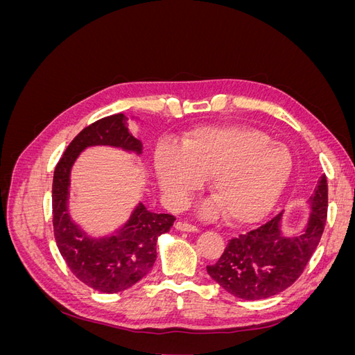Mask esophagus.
Instances as JSON below:
<instances>
[{
	"label": "esophagus",
	"instance_id": "34e87169",
	"mask_svg": "<svg viewBox=\"0 0 355 355\" xmlns=\"http://www.w3.org/2000/svg\"><path fill=\"white\" fill-rule=\"evenodd\" d=\"M175 227H176V230L180 231V232H200V230L196 227V225H191V223H188V222L179 220V222H176Z\"/></svg>",
	"mask_w": 355,
	"mask_h": 355
}]
</instances>
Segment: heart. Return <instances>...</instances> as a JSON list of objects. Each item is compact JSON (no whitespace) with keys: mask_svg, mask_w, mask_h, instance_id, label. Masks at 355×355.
Returning a JSON list of instances; mask_svg holds the SVG:
<instances>
[{"mask_svg":"<svg viewBox=\"0 0 355 355\" xmlns=\"http://www.w3.org/2000/svg\"><path fill=\"white\" fill-rule=\"evenodd\" d=\"M155 171L161 189L176 209L187 207L210 178L214 201L202 214H223L235 225L263 219L283 196L293 173L290 149L250 127H204L180 149L159 146Z\"/></svg>","mask_w":355,"mask_h":355,"instance_id":"heart-1","label":"heart"}]
</instances>
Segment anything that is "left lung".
I'll return each mask as SVG.
<instances>
[{
    "instance_id": "1",
    "label": "left lung",
    "mask_w": 355,
    "mask_h": 355,
    "mask_svg": "<svg viewBox=\"0 0 355 355\" xmlns=\"http://www.w3.org/2000/svg\"><path fill=\"white\" fill-rule=\"evenodd\" d=\"M311 213L305 230L287 235L283 213L259 228L230 240L219 261L207 266L209 275L235 297L259 300L282 293L304 272L321 240L327 219V179H318L308 200Z\"/></svg>"
}]
</instances>
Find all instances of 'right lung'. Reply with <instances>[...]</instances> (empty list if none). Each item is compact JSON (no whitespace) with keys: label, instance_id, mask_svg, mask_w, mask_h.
<instances>
[{"label":"right lung","instance_id":"right-lung-1","mask_svg":"<svg viewBox=\"0 0 355 355\" xmlns=\"http://www.w3.org/2000/svg\"><path fill=\"white\" fill-rule=\"evenodd\" d=\"M115 146L142 154V142L127 127V116L115 114L87 125L73 137L53 176V230L58 249L80 282L102 293L132 287L153 270L157 240L173 227L175 216L153 213L139 202L124 227L110 237L93 239L75 223L68 211L69 176L77 157L89 146Z\"/></svg>","mask_w":355,"mask_h":355}]
</instances>
